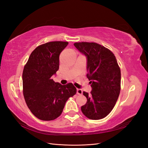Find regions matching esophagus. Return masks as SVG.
I'll list each match as a JSON object with an SVG mask.
<instances>
[{
    "instance_id": "1",
    "label": "esophagus",
    "mask_w": 148,
    "mask_h": 148,
    "mask_svg": "<svg viewBox=\"0 0 148 148\" xmlns=\"http://www.w3.org/2000/svg\"><path fill=\"white\" fill-rule=\"evenodd\" d=\"M82 93H83V91H82L81 89H78V88L77 89V95H82Z\"/></svg>"
}]
</instances>
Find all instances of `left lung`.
<instances>
[{"label": "left lung", "instance_id": "8db88e82", "mask_svg": "<svg viewBox=\"0 0 148 148\" xmlns=\"http://www.w3.org/2000/svg\"><path fill=\"white\" fill-rule=\"evenodd\" d=\"M75 47L86 57V77L92 90L83 92L87 102L82 106L89 119L106 117L114 107L120 91L121 73L117 59L108 49L95 42H76Z\"/></svg>", "mask_w": 148, "mask_h": 148}]
</instances>
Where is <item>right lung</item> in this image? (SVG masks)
Here are the masks:
<instances>
[{
	"label": "right lung",
	"mask_w": 148,
	"mask_h": 148,
	"mask_svg": "<svg viewBox=\"0 0 148 148\" xmlns=\"http://www.w3.org/2000/svg\"><path fill=\"white\" fill-rule=\"evenodd\" d=\"M68 44L53 41L39 46L24 67L23 96L31 112L40 120L49 121L59 117L66 101L77 92L72 83L62 85L52 79L59 69L60 53Z\"/></svg>",
	"instance_id": "1"
}]
</instances>
